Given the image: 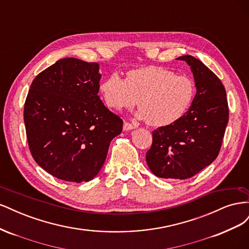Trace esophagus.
<instances>
[{
	"label": "esophagus",
	"instance_id": "1",
	"mask_svg": "<svg viewBox=\"0 0 249 249\" xmlns=\"http://www.w3.org/2000/svg\"><path fill=\"white\" fill-rule=\"evenodd\" d=\"M135 127H136V125H134V124H130V123H124V131H130V130H133V129H135Z\"/></svg>",
	"mask_w": 249,
	"mask_h": 249
}]
</instances>
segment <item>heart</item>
Wrapping results in <instances>:
<instances>
[{"instance_id": "obj_1", "label": "heart", "mask_w": 249, "mask_h": 249, "mask_svg": "<svg viewBox=\"0 0 249 249\" xmlns=\"http://www.w3.org/2000/svg\"><path fill=\"white\" fill-rule=\"evenodd\" d=\"M111 109H131L138 103L137 116L153 126L177 122L191 106L195 88L186 76L161 66H144L126 72L125 80L113 72L100 86Z\"/></svg>"}]
</instances>
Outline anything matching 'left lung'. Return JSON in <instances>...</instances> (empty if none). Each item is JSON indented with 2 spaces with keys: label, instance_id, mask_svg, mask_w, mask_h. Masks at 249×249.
<instances>
[{
  "label": "left lung",
  "instance_id": "1",
  "mask_svg": "<svg viewBox=\"0 0 249 249\" xmlns=\"http://www.w3.org/2000/svg\"><path fill=\"white\" fill-rule=\"evenodd\" d=\"M178 59L191 67L196 94L182 117L153 132L145 159L155 176L186 179L219 154L229 122V105L221 81L200 60L190 55Z\"/></svg>",
  "mask_w": 249,
  "mask_h": 249
}]
</instances>
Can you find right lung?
I'll use <instances>...</instances> for the list:
<instances>
[{"instance_id": "1", "label": "right lung", "mask_w": 249, "mask_h": 249, "mask_svg": "<svg viewBox=\"0 0 249 249\" xmlns=\"http://www.w3.org/2000/svg\"><path fill=\"white\" fill-rule=\"evenodd\" d=\"M100 65L64 58L33 80L24 107L30 152L53 177L88 182L103 167L123 119L97 95Z\"/></svg>"}]
</instances>
